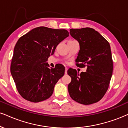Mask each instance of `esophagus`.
Instances as JSON below:
<instances>
[{
	"label": "esophagus",
	"instance_id": "1",
	"mask_svg": "<svg viewBox=\"0 0 128 128\" xmlns=\"http://www.w3.org/2000/svg\"><path fill=\"white\" fill-rule=\"evenodd\" d=\"M67 71H68V68H65V70H64V74H67Z\"/></svg>",
	"mask_w": 128,
	"mask_h": 128
}]
</instances>
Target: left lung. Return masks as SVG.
I'll list each match as a JSON object with an SVG mask.
<instances>
[{"instance_id":"1","label":"left lung","mask_w":128,"mask_h":128,"mask_svg":"<svg viewBox=\"0 0 128 128\" xmlns=\"http://www.w3.org/2000/svg\"><path fill=\"white\" fill-rule=\"evenodd\" d=\"M70 34L79 42L80 50L76 59L78 67L86 66L79 75L76 69H69L71 82L68 86L70 97L84 105L100 101L109 86L113 73V60L108 42L91 28L70 29Z\"/></svg>"}]
</instances>
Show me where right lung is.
I'll use <instances>...</instances> for the list:
<instances>
[{"instance_id":"add662e5","label":"right lung","mask_w":128,"mask_h":128,"mask_svg":"<svg viewBox=\"0 0 128 128\" xmlns=\"http://www.w3.org/2000/svg\"><path fill=\"white\" fill-rule=\"evenodd\" d=\"M68 36L66 30L39 26L19 38L14 48L10 72L24 98L38 102L52 95L55 84L64 75V67L58 64L48 68L46 62L54 54L57 46Z\"/></svg>"}]
</instances>
